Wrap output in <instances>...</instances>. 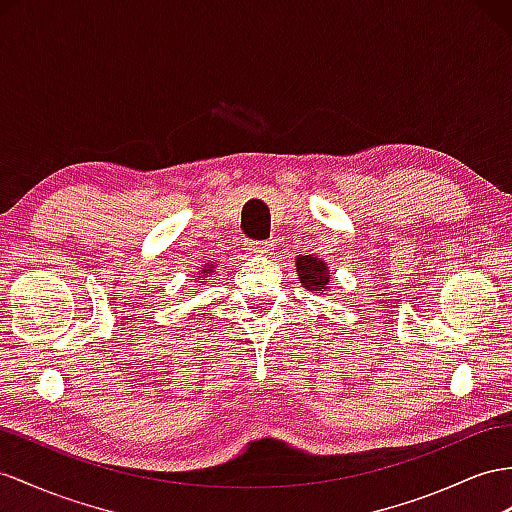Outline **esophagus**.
<instances>
[{
    "instance_id": "34e87169",
    "label": "esophagus",
    "mask_w": 512,
    "mask_h": 512,
    "mask_svg": "<svg viewBox=\"0 0 512 512\" xmlns=\"http://www.w3.org/2000/svg\"><path fill=\"white\" fill-rule=\"evenodd\" d=\"M248 251H253L257 255H266L274 251V242H248Z\"/></svg>"
}]
</instances>
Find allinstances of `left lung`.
Wrapping results in <instances>:
<instances>
[{
	"label": "left lung",
	"mask_w": 512,
	"mask_h": 512,
	"mask_svg": "<svg viewBox=\"0 0 512 512\" xmlns=\"http://www.w3.org/2000/svg\"><path fill=\"white\" fill-rule=\"evenodd\" d=\"M296 274L300 285L313 294H326L331 285V270L324 259L313 255H298L296 257Z\"/></svg>",
	"instance_id": "left-lung-1"
}]
</instances>
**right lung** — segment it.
<instances>
[{"mask_svg": "<svg viewBox=\"0 0 512 512\" xmlns=\"http://www.w3.org/2000/svg\"><path fill=\"white\" fill-rule=\"evenodd\" d=\"M216 272V266L214 264H205L201 270H199V277H196V283L199 285H205L209 281V274Z\"/></svg>", "mask_w": 512, "mask_h": 512, "instance_id": "add662e5", "label": "right lung"}]
</instances>
